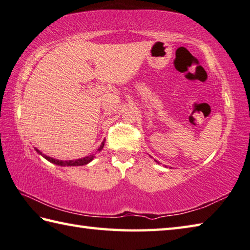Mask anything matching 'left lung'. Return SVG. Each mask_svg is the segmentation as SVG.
Returning <instances> with one entry per match:
<instances>
[{"mask_svg":"<svg viewBox=\"0 0 250 250\" xmlns=\"http://www.w3.org/2000/svg\"><path fill=\"white\" fill-rule=\"evenodd\" d=\"M155 162H158V161H155ZM158 163H159V162H158Z\"/></svg>","mask_w":250,"mask_h":250,"instance_id":"obj_1","label":"left lung"}]
</instances>
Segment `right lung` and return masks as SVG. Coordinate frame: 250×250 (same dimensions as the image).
I'll return each instance as SVG.
<instances>
[{"label": "right lung", "mask_w": 250, "mask_h": 250, "mask_svg": "<svg viewBox=\"0 0 250 250\" xmlns=\"http://www.w3.org/2000/svg\"><path fill=\"white\" fill-rule=\"evenodd\" d=\"M103 147H104V140L102 141V144L100 147H99L98 151H101V150L103 149ZM36 149V151L41 154L42 157H43L44 159L48 160V161H50L51 163L53 164H56V166H60V167H79V166H86V164H88L89 162H91L93 159H95V154H90L88 155V157H84V158H82V159H76V160H67V161H62V160H58V159H53L51 157H48V155L42 153L39 149Z\"/></svg>", "instance_id": "1"}]
</instances>
